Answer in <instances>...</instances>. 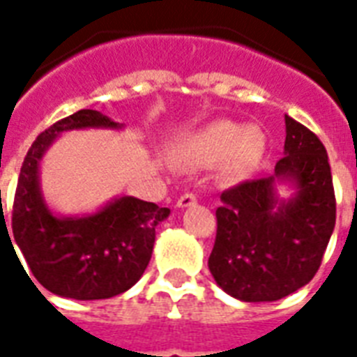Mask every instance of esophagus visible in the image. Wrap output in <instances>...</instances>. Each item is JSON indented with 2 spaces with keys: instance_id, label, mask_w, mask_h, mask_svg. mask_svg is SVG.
<instances>
[{
  "instance_id": "1",
  "label": "esophagus",
  "mask_w": 357,
  "mask_h": 357,
  "mask_svg": "<svg viewBox=\"0 0 357 357\" xmlns=\"http://www.w3.org/2000/svg\"><path fill=\"white\" fill-rule=\"evenodd\" d=\"M196 202H198V196L195 195V192H185L183 196H179V200H178V207H190V206H195Z\"/></svg>"
}]
</instances>
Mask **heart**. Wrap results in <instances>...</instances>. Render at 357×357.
Returning <instances> with one entry per match:
<instances>
[{
  "label": "heart",
  "mask_w": 357,
  "mask_h": 357,
  "mask_svg": "<svg viewBox=\"0 0 357 357\" xmlns=\"http://www.w3.org/2000/svg\"><path fill=\"white\" fill-rule=\"evenodd\" d=\"M265 153V137L257 128H241L234 122H215L190 137L179 155L192 162H213L228 157L237 170H248Z\"/></svg>",
  "instance_id": "b5f03b06"
}]
</instances>
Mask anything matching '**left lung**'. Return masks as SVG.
Here are the masks:
<instances>
[{
  "instance_id": "left-lung-1",
  "label": "left lung",
  "mask_w": 357,
  "mask_h": 357,
  "mask_svg": "<svg viewBox=\"0 0 357 357\" xmlns=\"http://www.w3.org/2000/svg\"><path fill=\"white\" fill-rule=\"evenodd\" d=\"M285 155L274 176L220 195L209 271L218 287L243 302H274L310 283L335 226L326 148L291 116H285ZM276 181H293L297 195L280 201Z\"/></svg>"
}]
</instances>
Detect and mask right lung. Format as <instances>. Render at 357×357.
<instances>
[{"label": "right lung", "instance_id": "add662e5", "mask_svg": "<svg viewBox=\"0 0 357 357\" xmlns=\"http://www.w3.org/2000/svg\"><path fill=\"white\" fill-rule=\"evenodd\" d=\"M85 128L116 129L120 123L100 111L81 109L50 126L31 144L14 195L13 237L33 276L50 293L102 300L139 282L150 263L157 224L170 209L122 196L91 217H55L42 200L38 162L59 133Z\"/></svg>", "mask_w": 357, "mask_h": 357}]
</instances>
